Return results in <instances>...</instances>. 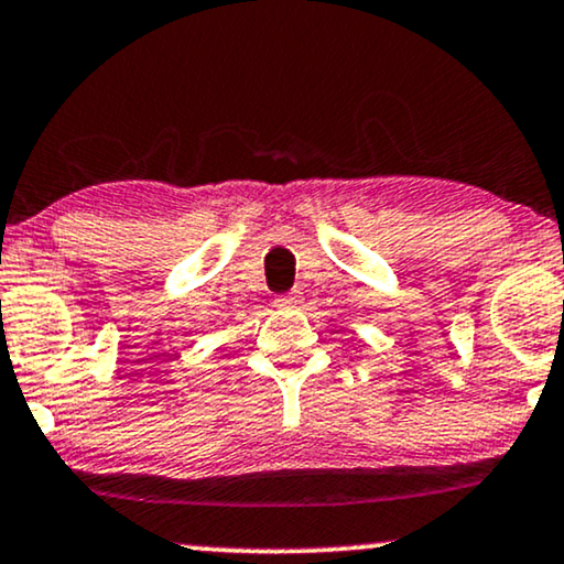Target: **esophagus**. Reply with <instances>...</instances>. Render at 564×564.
<instances>
[{"label":"esophagus","instance_id":"obj_1","mask_svg":"<svg viewBox=\"0 0 564 564\" xmlns=\"http://www.w3.org/2000/svg\"><path fill=\"white\" fill-rule=\"evenodd\" d=\"M303 303V295L301 293H284V295H276L274 297V305L276 308H297V305Z\"/></svg>","mask_w":564,"mask_h":564}]
</instances>
